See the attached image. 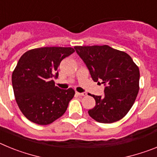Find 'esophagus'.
<instances>
[{
	"label": "esophagus",
	"mask_w": 157,
	"mask_h": 157,
	"mask_svg": "<svg viewBox=\"0 0 157 157\" xmlns=\"http://www.w3.org/2000/svg\"><path fill=\"white\" fill-rule=\"evenodd\" d=\"M75 94H77L78 96H81V97H82V96H86V93H79V92H75Z\"/></svg>",
	"instance_id": "obj_1"
}]
</instances>
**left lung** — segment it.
<instances>
[{
  "mask_svg": "<svg viewBox=\"0 0 157 157\" xmlns=\"http://www.w3.org/2000/svg\"><path fill=\"white\" fill-rule=\"evenodd\" d=\"M94 82L105 85V96L93 95L96 105L88 111L102 123L121 120L134 105L139 90L138 67L128 54L109 45L75 46Z\"/></svg>",
  "mask_w": 157,
  "mask_h": 157,
  "instance_id": "1",
  "label": "left lung"
}]
</instances>
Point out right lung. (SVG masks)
Listing matches in <instances>:
<instances>
[{
	"instance_id": "add662e5",
	"label": "right lung",
	"mask_w": 157,
	"mask_h": 157,
	"mask_svg": "<svg viewBox=\"0 0 157 157\" xmlns=\"http://www.w3.org/2000/svg\"><path fill=\"white\" fill-rule=\"evenodd\" d=\"M75 52L71 47H43L25 52L12 72L16 103L25 117L39 125L52 123L66 112L75 90L55 86L62 59Z\"/></svg>"
}]
</instances>
